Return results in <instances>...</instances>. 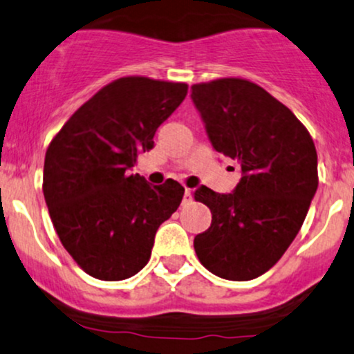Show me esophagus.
I'll return each mask as SVG.
<instances>
[{
  "label": "esophagus",
  "mask_w": 354,
  "mask_h": 354,
  "mask_svg": "<svg viewBox=\"0 0 354 354\" xmlns=\"http://www.w3.org/2000/svg\"><path fill=\"white\" fill-rule=\"evenodd\" d=\"M182 202H184V204H190V202H192V192H190V189H185L184 198H182Z\"/></svg>",
  "instance_id": "esophagus-1"
}]
</instances>
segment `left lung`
<instances>
[{"instance_id":"8db88e82","label":"left lung","mask_w":354,"mask_h":354,"mask_svg":"<svg viewBox=\"0 0 354 354\" xmlns=\"http://www.w3.org/2000/svg\"><path fill=\"white\" fill-rule=\"evenodd\" d=\"M190 90L210 144L242 172L232 194L196 190L212 224L197 234L194 249L216 276L254 279L281 259L306 219L317 189L315 142L296 115L256 83L221 78Z\"/></svg>"}]
</instances>
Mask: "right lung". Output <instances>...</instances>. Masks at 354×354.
Wrapping results in <instances>:
<instances>
[{
	"label": "right lung",
	"instance_id": "right-lung-1",
	"mask_svg": "<svg viewBox=\"0 0 354 354\" xmlns=\"http://www.w3.org/2000/svg\"><path fill=\"white\" fill-rule=\"evenodd\" d=\"M187 95L185 83L118 78L95 93L51 140L43 194L63 248L91 277L122 281L149 263L158 225L180 205L172 178L132 174L138 153Z\"/></svg>",
	"mask_w": 354,
	"mask_h": 354
}]
</instances>
